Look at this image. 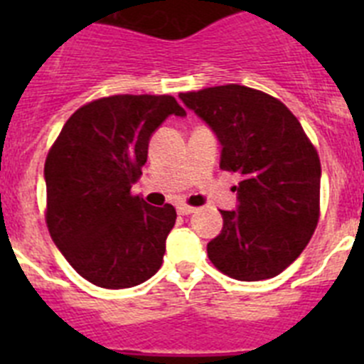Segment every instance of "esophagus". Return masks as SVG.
I'll return each instance as SVG.
<instances>
[{
    "mask_svg": "<svg viewBox=\"0 0 364 364\" xmlns=\"http://www.w3.org/2000/svg\"><path fill=\"white\" fill-rule=\"evenodd\" d=\"M176 211H178V215H191L197 211V208H193V205L188 204H180L178 208H176Z\"/></svg>",
    "mask_w": 364,
    "mask_h": 364,
    "instance_id": "34e87169",
    "label": "esophagus"
}]
</instances>
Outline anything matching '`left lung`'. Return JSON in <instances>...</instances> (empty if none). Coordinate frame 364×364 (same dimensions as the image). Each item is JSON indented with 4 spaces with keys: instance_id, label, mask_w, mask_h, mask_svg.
Segmentation results:
<instances>
[{
    "instance_id": "obj_1",
    "label": "left lung",
    "mask_w": 364,
    "mask_h": 364,
    "mask_svg": "<svg viewBox=\"0 0 364 364\" xmlns=\"http://www.w3.org/2000/svg\"><path fill=\"white\" fill-rule=\"evenodd\" d=\"M222 144L220 169L240 176L239 210L208 244L215 268L237 281L284 272L310 242L321 213V160L294 112L239 83L180 92Z\"/></svg>"
}]
</instances>
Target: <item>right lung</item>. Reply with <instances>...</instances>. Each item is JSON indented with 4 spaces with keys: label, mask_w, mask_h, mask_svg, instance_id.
<instances>
[{
    "label": "right lung",
    "mask_w": 364,
    "mask_h": 364,
    "mask_svg": "<svg viewBox=\"0 0 364 364\" xmlns=\"http://www.w3.org/2000/svg\"><path fill=\"white\" fill-rule=\"evenodd\" d=\"M184 117L173 96L114 95L70 114L45 160V222L70 266L107 290L131 288L159 272L176 220L131 193L154 129Z\"/></svg>",
    "instance_id": "add662e5"
}]
</instances>
